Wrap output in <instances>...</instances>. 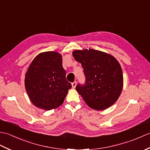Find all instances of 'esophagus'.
I'll return each mask as SVG.
<instances>
[{
  "label": "esophagus",
  "mask_w": 150,
  "mask_h": 150,
  "mask_svg": "<svg viewBox=\"0 0 150 150\" xmlns=\"http://www.w3.org/2000/svg\"><path fill=\"white\" fill-rule=\"evenodd\" d=\"M71 86H72V88H75L76 86H77V82H76V81L73 82V83L71 84Z\"/></svg>",
  "instance_id": "34e87169"
}]
</instances>
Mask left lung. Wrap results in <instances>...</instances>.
Masks as SVG:
<instances>
[{
	"mask_svg": "<svg viewBox=\"0 0 150 150\" xmlns=\"http://www.w3.org/2000/svg\"><path fill=\"white\" fill-rule=\"evenodd\" d=\"M73 57L81 64L84 85L76 90L89 107L104 110L118 100L123 88V75L118 60L110 54L93 49L73 51Z\"/></svg>",
	"mask_w": 150,
	"mask_h": 150,
	"instance_id": "left-lung-1",
	"label": "left lung"
}]
</instances>
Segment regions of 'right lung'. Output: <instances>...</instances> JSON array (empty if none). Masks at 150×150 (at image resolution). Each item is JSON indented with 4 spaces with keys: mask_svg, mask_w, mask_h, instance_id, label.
Listing matches in <instances>:
<instances>
[{
    "mask_svg": "<svg viewBox=\"0 0 150 150\" xmlns=\"http://www.w3.org/2000/svg\"><path fill=\"white\" fill-rule=\"evenodd\" d=\"M24 84L30 100L37 108L51 110L59 107L71 88L66 81L61 54L46 52L37 55L27 70Z\"/></svg>",
    "mask_w": 150,
    "mask_h": 150,
    "instance_id": "obj_1",
    "label": "right lung"
}]
</instances>
